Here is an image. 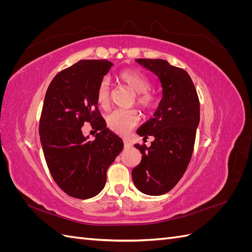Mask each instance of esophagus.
<instances>
[{"label": "esophagus", "instance_id": "34e87169", "mask_svg": "<svg viewBox=\"0 0 252 252\" xmlns=\"http://www.w3.org/2000/svg\"><path fill=\"white\" fill-rule=\"evenodd\" d=\"M132 146V144L129 142L128 140H124V147L125 148H129V147H131Z\"/></svg>", "mask_w": 252, "mask_h": 252}]
</instances>
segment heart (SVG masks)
Returning <instances> with one entry per match:
<instances>
[{
  "label": "heart",
  "mask_w": 252,
  "mask_h": 252,
  "mask_svg": "<svg viewBox=\"0 0 252 252\" xmlns=\"http://www.w3.org/2000/svg\"><path fill=\"white\" fill-rule=\"evenodd\" d=\"M119 80L135 93V102L145 111H150L157 104V96L149 90L150 80L139 70L125 69L119 73ZM96 100L102 107L107 108L110 103L109 81L104 78L96 89ZM140 112L136 109H117L109 113L106 122L112 131L124 134L139 123Z\"/></svg>",
  "instance_id": "1"
}]
</instances>
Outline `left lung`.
Returning <instances> with one entry per match:
<instances>
[{
	"label": "left lung",
	"mask_w": 252,
	"mask_h": 252,
	"mask_svg": "<svg viewBox=\"0 0 252 252\" xmlns=\"http://www.w3.org/2000/svg\"><path fill=\"white\" fill-rule=\"evenodd\" d=\"M136 62L157 74L163 97L155 117L136 133L155 138L151 146L135 144L142 161L132 170V181L141 192L161 195L178 184L193 152L196 127L200 122V101L190 75L167 61L138 59Z\"/></svg>",
	"instance_id": "obj_1"
}]
</instances>
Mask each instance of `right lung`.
Wrapping results in <instances>:
<instances>
[{
  "instance_id": "add662e5",
  "label": "right lung",
  "mask_w": 252,
  "mask_h": 252,
  "mask_svg": "<svg viewBox=\"0 0 252 252\" xmlns=\"http://www.w3.org/2000/svg\"><path fill=\"white\" fill-rule=\"evenodd\" d=\"M112 65L107 60H81L60 71L45 95L39 125L44 157L58 186L75 199L102 191L108 167L124 146L97 108V86ZM85 123L99 131L95 140L82 135Z\"/></svg>"
}]
</instances>
